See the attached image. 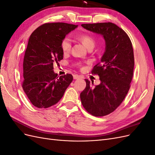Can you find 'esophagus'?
I'll return each instance as SVG.
<instances>
[{"mask_svg": "<svg viewBox=\"0 0 155 155\" xmlns=\"http://www.w3.org/2000/svg\"><path fill=\"white\" fill-rule=\"evenodd\" d=\"M73 78L74 79H79V78H81V76H79V75L78 74H74L73 76Z\"/></svg>", "mask_w": 155, "mask_h": 155, "instance_id": "obj_1", "label": "esophagus"}]
</instances>
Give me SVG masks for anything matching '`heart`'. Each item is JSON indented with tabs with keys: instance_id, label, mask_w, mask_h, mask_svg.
Listing matches in <instances>:
<instances>
[{
	"instance_id": "1",
	"label": "heart",
	"mask_w": 155,
	"mask_h": 155,
	"mask_svg": "<svg viewBox=\"0 0 155 155\" xmlns=\"http://www.w3.org/2000/svg\"><path fill=\"white\" fill-rule=\"evenodd\" d=\"M76 38L80 41L87 49L94 47L96 41L94 37L88 34H79L76 36ZM71 43L68 38H64L61 43V48L64 54H67L71 50Z\"/></svg>"
}]
</instances>
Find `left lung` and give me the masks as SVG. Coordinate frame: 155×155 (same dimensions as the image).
<instances>
[{"instance_id": "1", "label": "left lung", "mask_w": 155, "mask_h": 155, "mask_svg": "<svg viewBox=\"0 0 155 155\" xmlns=\"http://www.w3.org/2000/svg\"><path fill=\"white\" fill-rule=\"evenodd\" d=\"M81 26L101 35L105 41V51L101 61L92 70V74L100 76L101 83L92 87L91 81L85 79L86 87L80 94L81 104L88 113L104 116L117 109L130 88L134 66L132 43L127 34L114 23Z\"/></svg>"}]
</instances>
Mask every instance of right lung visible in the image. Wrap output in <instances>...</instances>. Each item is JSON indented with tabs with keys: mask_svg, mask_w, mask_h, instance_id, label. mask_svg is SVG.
<instances>
[{
	"mask_svg": "<svg viewBox=\"0 0 155 155\" xmlns=\"http://www.w3.org/2000/svg\"><path fill=\"white\" fill-rule=\"evenodd\" d=\"M78 25L46 23L31 34L23 61L22 88L33 105L48 108L61 99L73 80L72 74L58 76L54 63L63 59L61 43Z\"/></svg>",
	"mask_w": 155,
	"mask_h": 155,
	"instance_id": "obj_1",
	"label": "right lung"
}]
</instances>
